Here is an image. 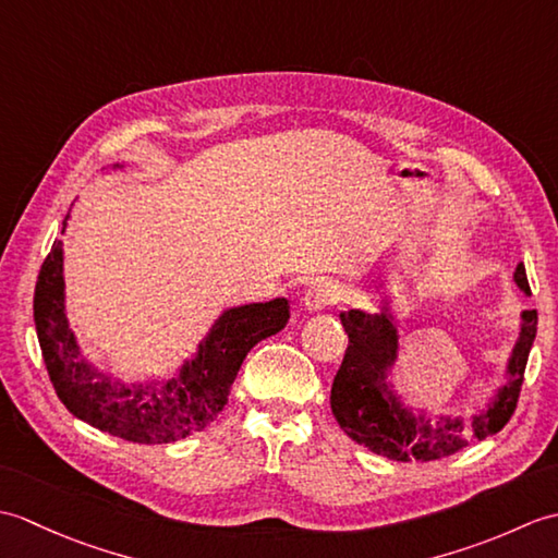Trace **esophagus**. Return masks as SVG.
Segmentation results:
<instances>
[{
	"label": "esophagus",
	"instance_id": "obj_1",
	"mask_svg": "<svg viewBox=\"0 0 558 558\" xmlns=\"http://www.w3.org/2000/svg\"><path fill=\"white\" fill-rule=\"evenodd\" d=\"M342 298H345V288H342L340 282L318 280L304 294V310L322 312V310H328V306L338 304Z\"/></svg>",
	"mask_w": 558,
	"mask_h": 558
}]
</instances>
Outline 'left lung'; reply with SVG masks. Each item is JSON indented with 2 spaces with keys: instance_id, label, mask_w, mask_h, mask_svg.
Wrapping results in <instances>:
<instances>
[{
  "instance_id": "obj_1",
  "label": "left lung",
  "mask_w": 558,
  "mask_h": 558,
  "mask_svg": "<svg viewBox=\"0 0 558 558\" xmlns=\"http://www.w3.org/2000/svg\"><path fill=\"white\" fill-rule=\"evenodd\" d=\"M513 280L530 294L523 264L515 268ZM340 322L350 342L330 388V410L340 429L372 453L400 462L438 460L465 448L470 436L482 441L501 432L513 417L527 354L537 336L535 310L520 314L523 324L506 364V381L494 390L487 405L472 414L470 426L462 424L460 417H438L432 424L424 412L414 414L398 398L393 384L388 381L390 369L398 362V318L390 312L388 298L381 304V312L366 314L350 310L340 314Z\"/></svg>"
}]
</instances>
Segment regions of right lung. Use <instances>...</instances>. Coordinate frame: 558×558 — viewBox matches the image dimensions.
Here are the masks:
<instances>
[{"label": "right lung", "instance_id": "1", "mask_svg": "<svg viewBox=\"0 0 558 558\" xmlns=\"http://www.w3.org/2000/svg\"><path fill=\"white\" fill-rule=\"evenodd\" d=\"M62 222V234L66 228ZM33 318L50 381L64 408L90 426L134 444H172L206 429L228 402L236 372L256 342L276 336L290 302L242 304L222 312L192 360L168 381L126 386L81 357L64 306V252L52 244L35 282Z\"/></svg>", "mask_w": 558, "mask_h": 558}]
</instances>
